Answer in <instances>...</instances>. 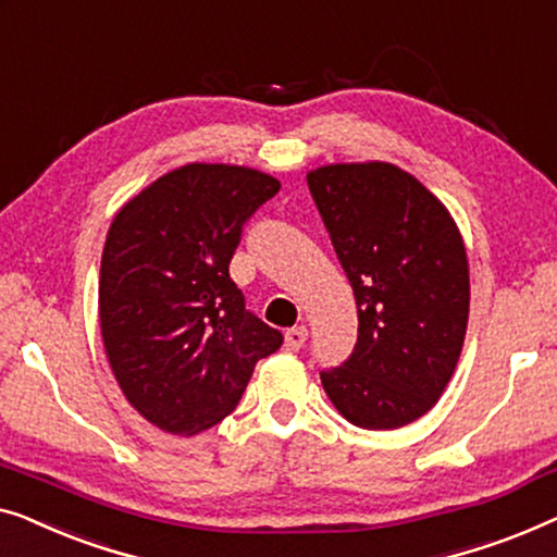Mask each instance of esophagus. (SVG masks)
Returning a JSON list of instances; mask_svg holds the SVG:
<instances>
[{
	"label": "esophagus",
	"mask_w": 557,
	"mask_h": 557,
	"mask_svg": "<svg viewBox=\"0 0 557 557\" xmlns=\"http://www.w3.org/2000/svg\"><path fill=\"white\" fill-rule=\"evenodd\" d=\"M305 341H308V327H305V325H295L285 333V348L287 350H300L305 346Z\"/></svg>",
	"instance_id": "1"
}]
</instances>
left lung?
<instances>
[{
  "label": "left lung",
  "instance_id": "8db88e82",
  "mask_svg": "<svg viewBox=\"0 0 557 557\" xmlns=\"http://www.w3.org/2000/svg\"><path fill=\"white\" fill-rule=\"evenodd\" d=\"M308 186L358 308L356 350L320 381L350 424L401 429L438 401L465 346V239L449 209L396 163H325L308 171Z\"/></svg>",
  "mask_w": 557,
  "mask_h": 557
}]
</instances>
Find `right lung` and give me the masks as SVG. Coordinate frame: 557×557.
<instances>
[{"instance_id":"1","label":"right lung","mask_w":557,"mask_h":557,"mask_svg":"<svg viewBox=\"0 0 557 557\" xmlns=\"http://www.w3.org/2000/svg\"><path fill=\"white\" fill-rule=\"evenodd\" d=\"M277 191L264 171L194 161L115 211L100 260V335L125 401L161 432L219 424L257 360L282 346L230 277L242 224Z\"/></svg>"}]
</instances>
